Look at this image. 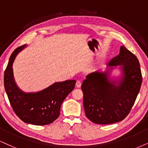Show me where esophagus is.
<instances>
[{"label":"esophagus","instance_id":"34e87169","mask_svg":"<svg viewBox=\"0 0 148 148\" xmlns=\"http://www.w3.org/2000/svg\"><path fill=\"white\" fill-rule=\"evenodd\" d=\"M76 87H78V88H80V87H81V83H80V80H77V81H76Z\"/></svg>","mask_w":148,"mask_h":148}]
</instances>
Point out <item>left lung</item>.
I'll return each instance as SVG.
<instances>
[{"mask_svg":"<svg viewBox=\"0 0 148 148\" xmlns=\"http://www.w3.org/2000/svg\"><path fill=\"white\" fill-rule=\"evenodd\" d=\"M118 65L123 75L119 79H111L110 72ZM107 67L105 72L97 70L88 74L81 86L85 115L98 124L122 121L130 113L142 83L139 60L124 46Z\"/></svg>","mask_w":148,"mask_h":148,"instance_id":"1","label":"left lung"}]
</instances>
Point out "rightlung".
<instances>
[{
	"label": "right lung",
	"mask_w": 148,
	"mask_h": 148,
	"mask_svg": "<svg viewBox=\"0 0 148 148\" xmlns=\"http://www.w3.org/2000/svg\"><path fill=\"white\" fill-rule=\"evenodd\" d=\"M26 46L17 48L11 55L4 74L5 91L15 113L24 122L37 126L50 124L59 116L61 104L74 89L76 81L55 83L38 92L22 91L15 82L12 66L17 55Z\"/></svg>",
	"instance_id": "add662e5"
}]
</instances>
